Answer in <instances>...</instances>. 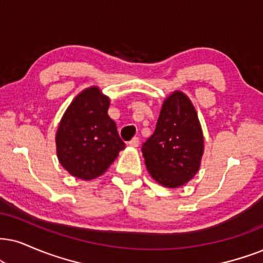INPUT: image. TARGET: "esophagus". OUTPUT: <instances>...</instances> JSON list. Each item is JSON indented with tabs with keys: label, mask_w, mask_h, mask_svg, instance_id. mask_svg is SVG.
I'll return each instance as SVG.
<instances>
[{
	"label": "esophagus",
	"mask_w": 263,
	"mask_h": 263,
	"mask_svg": "<svg viewBox=\"0 0 263 263\" xmlns=\"http://www.w3.org/2000/svg\"><path fill=\"white\" fill-rule=\"evenodd\" d=\"M128 145H129V147H138V145H139V138L134 137L131 139V141L128 142Z\"/></svg>",
	"instance_id": "obj_1"
}]
</instances>
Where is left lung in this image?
Listing matches in <instances>:
<instances>
[{"label":"left lung","mask_w":263,"mask_h":263,"mask_svg":"<svg viewBox=\"0 0 263 263\" xmlns=\"http://www.w3.org/2000/svg\"><path fill=\"white\" fill-rule=\"evenodd\" d=\"M202 152L197 111L184 93L176 91L162 104L154 134L142 144L145 166L156 182L177 188L197 174Z\"/></svg>","instance_id":"obj_1"}]
</instances>
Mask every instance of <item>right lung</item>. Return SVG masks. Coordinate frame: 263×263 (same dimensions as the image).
Wrapping results in <instances>:
<instances>
[{
	"mask_svg": "<svg viewBox=\"0 0 263 263\" xmlns=\"http://www.w3.org/2000/svg\"><path fill=\"white\" fill-rule=\"evenodd\" d=\"M108 108L109 98L98 87H91L80 93L63 115L55 135L57 155L75 177H98L125 149Z\"/></svg>",
	"mask_w": 263,
	"mask_h": 263,
	"instance_id": "add662e5",
	"label": "right lung"
}]
</instances>
